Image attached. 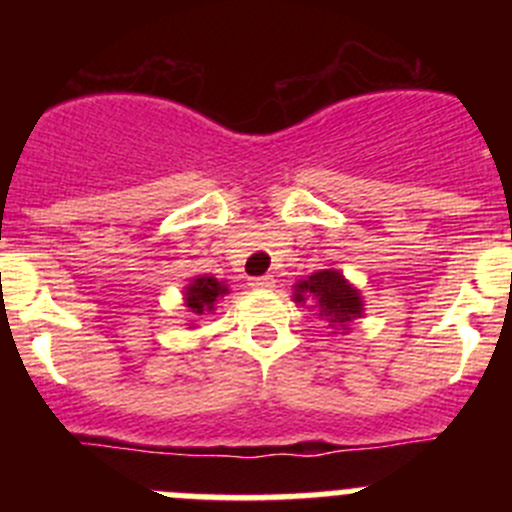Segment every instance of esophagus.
I'll return each mask as SVG.
<instances>
[{
  "mask_svg": "<svg viewBox=\"0 0 512 512\" xmlns=\"http://www.w3.org/2000/svg\"><path fill=\"white\" fill-rule=\"evenodd\" d=\"M252 289H272L275 287V275H260V277H250L247 282Z\"/></svg>",
  "mask_w": 512,
  "mask_h": 512,
  "instance_id": "obj_1",
  "label": "esophagus"
}]
</instances>
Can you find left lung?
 <instances>
[{
    "instance_id": "obj_1",
    "label": "left lung",
    "mask_w": 512,
    "mask_h": 512,
    "mask_svg": "<svg viewBox=\"0 0 512 512\" xmlns=\"http://www.w3.org/2000/svg\"><path fill=\"white\" fill-rule=\"evenodd\" d=\"M294 299L297 302H312L319 317L327 319L332 327L349 329V324L364 312V299L359 289L349 285L339 270H319L307 280L294 285Z\"/></svg>"
}]
</instances>
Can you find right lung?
Returning <instances> with one entry per match:
<instances>
[{"label":"right lung","mask_w":512,"mask_h":512,"mask_svg":"<svg viewBox=\"0 0 512 512\" xmlns=\"http://www.w3.org/2000/svg\"><path fill=\"white\" fill-rule=\"evenodd\" d=\"M227 294V285L220 282L218 277L213 275H200L195 280H190V285L185 287V307L190 309L193 314H205V312H213L215 302L220 297Z\"/></svg>","instance_id":"1"}]
</instances>
